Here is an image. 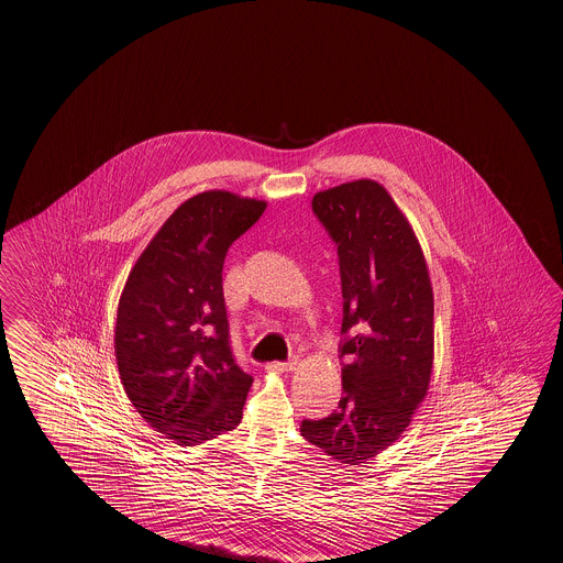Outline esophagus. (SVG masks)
I'll use <instances>...</instances> for the list:
<instances>
[{
	"label": "esophagus",
	"instance_id": "1",
	"mask_svg": "<svg viewBox=\"0 0 563 563\" xmlns=\"http://www.w3.org/2000/svg\"><path fill=\"white\" fill-rule=\"evenodd\" d=\"M295 369V363H280V361H273V363H266V372H273V374H289Z\"/></svg>",
	"mask_w": 563,
	"mask_h": 563
}]
</instances>
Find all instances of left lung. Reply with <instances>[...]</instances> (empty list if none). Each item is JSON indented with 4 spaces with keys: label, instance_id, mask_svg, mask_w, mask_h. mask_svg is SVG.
I'll use <instances>...</instances> for the list:
<instances>
[{
    "label": "left lung",
    "instance_id": "obj_1",
    "mask_svg": "<svg viewBox=\"0 0 563 563\" xmlns=\"http://www.w3.org/2000/svg\"><path fill=\"white\" fill-rule=\"evenodd\" d=\"M316 217L339 245L342 396L301 435L346 466L393 445L426 400L433 372V289L421 243L374 179L318 191Z\"/></svg>",
    "mask_w": 563,
    "mask_h": 563
}]
</instances>
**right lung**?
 Here are the masks:
<instances>
[{"mask_svg":"<svg viewBox=\"0 0 563 563\" xmlns=\"http://www.w3.org/2000/svg\"><path fill=\"white\" fill-rule=\"evenodd\" d=\"M264 200L208 189L179 206L137 257L121 290L115 358L140 417L177 445L239 426L252 375L231 353L222 297L229 247Z\"/></svg>","mask_w":563,"mask_h":563,"instance_id":"right-lung-1","label":"right lung"}]
</instances>
